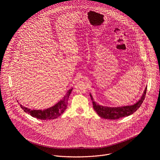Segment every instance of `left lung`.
<instances>
[{
  "label": "left lung",
  "instance_id": "8db88e82",
  "mask_svg": "<svg viewBox=\"0 0 160 160\" xmlns=\"http://www.w3.org/2000/svg\"><path fill=\"white\" fill-rule=\"evenodd\" d=\"M146 91H147V87L145 88L143 94L142 95L141 98L135 104L132 105H128V106H119V107L118 106L109 107V106L100 105L94 101V98L91 95V94H90V96L91 98V100L92 101L93 108L99 117L105 119L117 120L120 118H123L125 117L129 116L138 110L145 99Z\"/></svg>",
  "mask_w": 160,
  "mask_h": 160
}]
</instances>
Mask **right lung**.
I'll use <instances>...</instances> for the list:
<instances>
[{
	"label": "right lung",
	"instance_id": "right-lung-1",
	"mask_svg": "<svg viewBox=\"0 0 160 160\" xmlns=\"http://www.w3.org/2000/svg\"><path fill=\"white\" fill-rule=\"evenodd\" d=\"M73 90V88L67 91L65 96L54 106L45 109H32L20 104L23 111L32 117L40 120H53L60 117L67 108L68 100Z\"/></svg>",
	"mask_w": 160,
	"mask_h": 160
}]
</instances>
